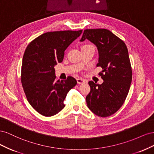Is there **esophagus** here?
Listing matches in <instances>:
<instances>
[{
	"mask_svg": "<svg viewBox=\"0 0 154 154\" xmlns=\"http://www.w3.org/2000/svg\"><path fill=\"white\" fill-rule=\"evenodd\" d=\"M76 80H77V83H78V84H83V83H84L86 82V81L85 80H83V79L80 78H77Z\"/></svg>",
	"mask_w": 154,
	"mask_h": 154,
	"instance_id": "1",
	"label": "esophagus"
}]
</instances>
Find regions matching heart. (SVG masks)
<instances>
[{
  "label": "heart",
  "mask_w": 154,
  "mask_h": 154,
  "mask_svg": "<svg viewBox=\"0 0 154 154\" xmlns=\"http://www.w3.org/2000/svg\"><path fill=\"white\" fill-rule=\"evenodd\" d=\"M88 45H84L83 46V47H86V46H88ZM83 47H82V48H83Z\"/></svg>",
  "instance_id": "heart-1"
}]
</instances>
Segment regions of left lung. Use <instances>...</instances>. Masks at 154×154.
Masks as SVG:
<instances>
[{"instance_id":"8db88e82","label":"left lung","mask_w":154,"mask_h":154,"mask_svg":"<svg viewBox=\"0 0 154 154\" xmlns=\"http://www.w3.org/2000/svg\"><path fill=\"white\" fill-rule=\"evenodd\" d=\"M89 40L98 49L97 67L101 85L88 82L91 91L86 96L87 106L93 113L105 118L117 112L127 98L132 78V71L127 45L119 37L106 29H87L81 42Z\"/></svg>"}]
</instances>
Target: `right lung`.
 <instances>
[{"instance_id": "add662e5", "label": "right lung", "mask_w": 154, "mask_h": 154, "mask_svg": "<svg viewBox=\"0 0 154 154\" xmlns=\"http://www.w3.org/2000/svg\"><path fill=\"white\" fill-rule=\"evenodd\" d=\"M82 30L51 31L36 37L27 46L23 57L21 82L29 104L46 117L65 106L68 92L77 84L72 76L57 80L54 66L63 61L65 50Z\"/></svg>"}]
</instances>
